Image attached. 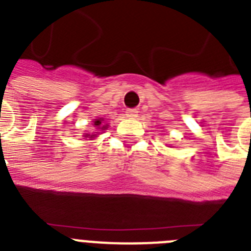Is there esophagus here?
I'll return each instance as SVG.
<instances>
[{
	"mask_svg": "<svg viewBox=\"0 0 251 251\" xmlns=\"http://www.w3.org/2000/svg\"><path fill=\"white\" fill-rule=\"evenodd\" d=\"M126 115H127V118L134 119L137 115H138V110H137V109H127V112H126Z\"/></svg>",
	"mask_w": 251,
	"mask_h": 251,
	"instance_id": "esophagus-1",
	"label": "esophagus"
}]
</instances>
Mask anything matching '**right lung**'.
<instances>
[{
	"mask_svg": "<svg viewBox=\"0 0 251 251\" xmlns=\"http://www.w3.org/2000/svg\"><path fill=\"white\" fill-rule=\"evenodd\" d=\"M93 126H94L95 128H97V129H106V124L105 126H103V118H99V119H95L94 122H93ZM94 133H98V132H94ZM84 137H85V138H95V137H97V134H84Z\"/></svg>",
	"mask_w": 251,
	"mask_h": 251,
	"instance_id": "right-lung-1",
	"label": "right lung"
}]
</instances>
